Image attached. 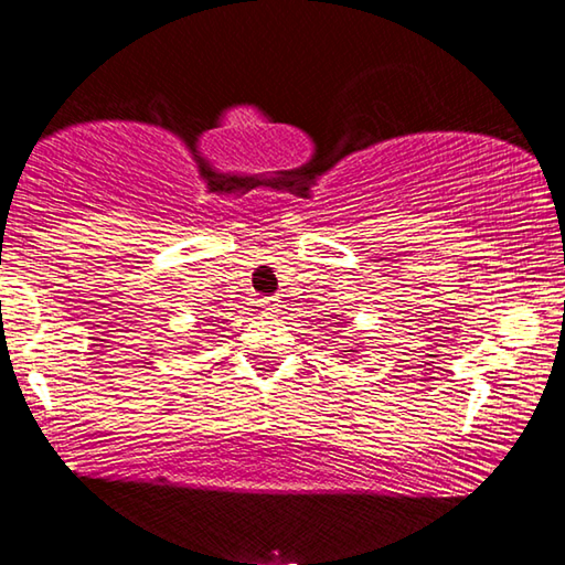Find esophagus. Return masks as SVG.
<instances>
[{"label":"esophagus","instance_id":"34e87169","mask_svg":"<svg viewBox=\"0 0 565 565\" xmlns=\"http://www.w3.org/2000/svg\"><path fill=\"white\" fill-rule=\"evenodd\" d=\"M262 306H264L266 313H276V311H279V299H276V296H271V299H264Z\"/></svg>","mask_w":565,"mask_h":565}]
</instances>
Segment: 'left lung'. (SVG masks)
Instances as JSON below:
<instances>
[{"mask_svg": "<svg viewBox=\"0 0 565 565\" xmlns=\"http://www.w3.org/2000/svg\"><path fill=\"white\" fill-rule=\"evenodd\" d=\"M339 323H349V321H339ZM351 351H353V349H351ZM347 356H349V353H347V351H343V356H341V359H347Z\"/></svg>", "mask_w": 565, "mask_h": 565, "instance_id": "obj_1", "label": "left lung"}]
</instances>
